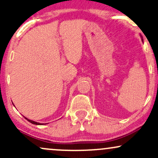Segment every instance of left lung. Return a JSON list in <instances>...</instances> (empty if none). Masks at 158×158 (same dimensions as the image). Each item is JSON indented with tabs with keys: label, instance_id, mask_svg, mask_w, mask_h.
<instances>
[{
	"label": "left lung",
	"instance_id": "8db88e82",
	"mask_svg": "<svg viewBox=\"0 0 158 158\" xmlns=\"http://www.w3.org/2000/svg\"><path fill=\"white\" fill-rule=\"evenodd\" d=\"M142 40H143V39H142Z\"/></svg>",
	"mask_w": 158,
	"mask_h": 158
}]
</instances>
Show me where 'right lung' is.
<instances>
[{"label": "right lung", "instance_id": "add662e5", "mask_svg": "<svg viewBox=\"0 0 158 158\" xmlns=\"http://www.w3.org/2000/svg\"><path fill=\"white\" fill-rule=\"evenodd\" d=\"M25 119H27V120H28L29 122H30V123H31L32 124H35V125H43V124H41V123H39L35 122V121H32V120H31V119H27V117H25Z\"/></svg>", "mask_w": 158, "mask_h": 158}]
</instances>
